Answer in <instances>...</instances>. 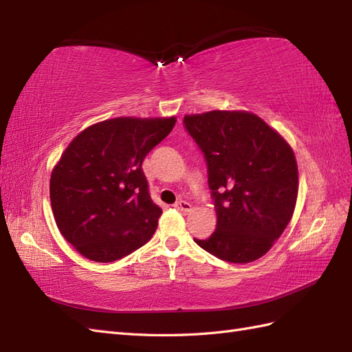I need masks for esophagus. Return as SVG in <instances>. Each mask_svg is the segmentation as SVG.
Masks as SVG:
<instances>
[{"label":"esophagus","mask_w":352,"mask_h":352,"mask_svg":"<svg viewBox=\"0 0 352 352\" xmlns=\"http://www.w3.org/2000/svg\"><path fill=\"white\" fill-rule=\"evenodd\" d=\"M174 207L177 208V210L184 212V213H189V212H192V204H190V203H188V201H183V199L177 201V203L174 204Z\"/></svg>","instance_id":"1"}]
</instances>
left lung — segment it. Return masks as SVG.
Returning <instances> with one entry per match:
<instances>
[{"instance_id": "obj_1", "label": "left lung", "mask_w": 352, "mask_h": 352, "mask_svg": "<svg viewBox=\"0 0 352 352\" xmlns=\"http://www.w3.org/2000/svg\"><path fill=\"white\" fill-rule=\"evenodd\" d=\"M184 125L206 155L218 216L214 233L195 242L230 263L263 257L295 212L294 149L263 119L245 110L186 115Z\"/></svg>"}]
</instances>
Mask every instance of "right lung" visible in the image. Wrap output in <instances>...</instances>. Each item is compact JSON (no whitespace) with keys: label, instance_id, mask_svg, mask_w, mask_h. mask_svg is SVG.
I'll use <instances>...</instances> for the list:
<instances>
[{"label":"right lung","instance_id":"right-lung-1","mask_svg":"<svg viewBox=\"0 0 352 352\" xmlns=\"http://www.w3.org/2000/svg\"><path fill=\"white\" fill-rule=\"evenodd\" d=\"M175 116H121L87 126L52 168L50 199L62 236L81 256L109 263L153 237L162 208L142 162L174 129Z\"/></svg>","mask_w":352,"mask_h":352}]
</instances>
